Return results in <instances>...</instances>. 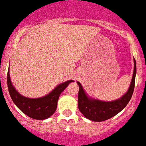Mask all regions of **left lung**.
<instances>
[{
    "label": "left lung",
    "instance_id": "obj_1",
    "mask_svg": "<svg viewBox=\"0 0 146 146\" xmlns=\"http://www.w3.org/2000/svg\"><path fill=\"white\" fill-rule=\"evenodd\" d=\"M136 71V61L134 59V71L130 86L124 95L113 101H102L89 97L83 89L81 83L77 81L79 86L78 106L81 113L93 121H103L121 112L128 104L133 94Z\"/></svg>",
    "mask_w": 146,
    "mask_h": 146
}]
</instances>
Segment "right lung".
I'll use <instances>...</instances> for the list:
<instances>
[{
    "mask_svg": "<svg viewBox=\"0 0 146 146\" xmlns=\"http://www.w3.org/2000/svg\"><path fill=\"white\" fill-rule=\"evenodd\" d=\"M69 80L61 83L46 95L38 98H29L19 94L13 86L10 78L9 69L7 74V84L9 94L17 107L29 117L37 120H44L54 114L57 107L60 94L69 85L73 82Z\"/></svg>",
    "mask_w": 146,
    "mask_h": 146,
    "instance_id": "right-lung-1",
    "label": "right lung"
}]
</instances>
